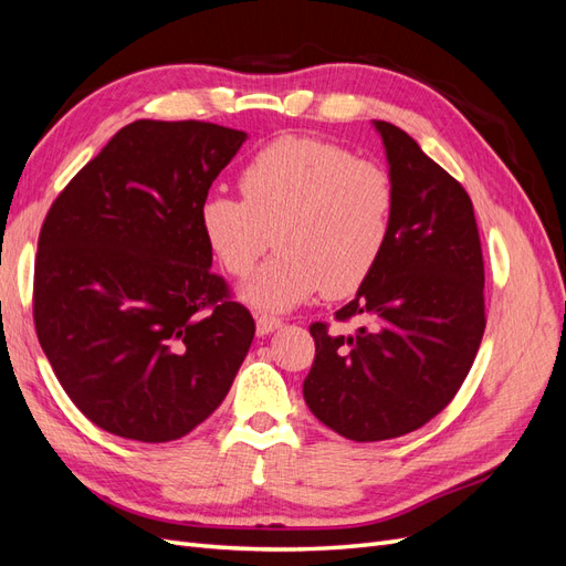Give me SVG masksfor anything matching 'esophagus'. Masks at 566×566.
<instances>
[{
  "instance_id": "esophagus-1",
  "label": "esophagus",
  "mask_w": 566,
  "mask_h": 566,
  "mask_svg": "<svg viewBox=\"0 0 566 566\" xmlns=\"http://www.w3.org/2000/svg\"><path fill=\"white\" fill-rule=\"evenodd\" d=\"M281 325L283 321L276 316H256V335H269L273 331H279Z\"/></svg>"
}]
</instances>
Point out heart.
Masks as SVG:
<instances>
[{"label": "heart", "instance_id": "b5f03b06", "mask_svg": "<svg viewBox=\"0 0 566 566\" xmlns=\"http://www.w3.org/2000/svg\"><path fill=\"white\" fill-rule=\"evenodd\" d=\"M241 198L208 196L198 221L205 243L231 276H248L238 295L256 312L285 314L316 297L356 293L389 245L397 188L380 163L347 148L283 136L248 160Z\"/></svg>", "mask_w": 566, "mask_h": 566}]
</instances>
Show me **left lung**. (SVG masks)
<instances>
[{
  "mask_svg": "<svg viewBox=\"0 0 566 566\" xmlns=\"http://www.w3.org/2000/svg\"><path fill=\"white\" fill-rule=\"evenodd\" d=\"M382 136L397 210L389 245L337 321L364 318L354 335L314 323L316 356L304 401L333 432L382 441L418 430L449 406L486 328L484 260L472 200L410 136L373 119Z\"/></svg>",
  "mask_w": 566,
  "mask_h": 566,
  "instance_id": "left-lung-1",
  "label": "left lung"
}]
</instances>
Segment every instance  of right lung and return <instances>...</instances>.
<instances>
[{
  "instance_id": "obj_1",
  "label": "right lung",
  "mask_w": 566,
  "mask_h": 566,
  "mask_svg": "<svg viewBox=\"0 0 566 566\" xmlns=\"http://www.w3.org/2000/svg\"><path fill=\"white\" fill-rule=\"evenodd\" d=\"M248 139L136 119L51 205L38 243V339L96 427L163 443L210 418L254 337L212 266L198 212Z\"/></svg>"
}]
</instances>
